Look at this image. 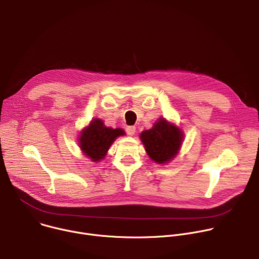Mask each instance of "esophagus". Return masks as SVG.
<instances>
[{
  "mask_svg": "<svg viewBox=\"0 0 259 259\" xmlns=\"http://www.w3.org/2000/svg\"><path fill=\"white\" fill-rule=\"evenodd\" d=\"M135 130H136L135 126H127L126 127V132L128 135H133L135 133Z\"/></svg>",
  "mask_w": 259,
  "mask_h": 259,
  "instance_id": "esophagus-1",
  "label": "esophagus"
}]
</instances>
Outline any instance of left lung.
I'll return each instance as SVG.
<instances>
[{"label": "left lung", "instance_id": "8db88e82", "mask_svg": "<svg viewBox=\"0 0 259 259\" xmlns=\"http://www.w3.org/2000/svg\"><path fill=\"white\" fill-rule=\"evenodd\" d=\"M182 138L181 130L165 119H160L152 129L140 134L147 155L158 164L167 163L176 156Z\"/></svg>", "mask_w": 259, "mask_h": 259}]
</instances>
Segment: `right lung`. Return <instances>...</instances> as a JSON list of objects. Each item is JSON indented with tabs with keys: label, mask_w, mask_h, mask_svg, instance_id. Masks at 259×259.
Instances as JSON below:
<instances>
[{
	"label": "right lung",
	"mask_w": 259,
	"mask_h": 259,
	"mask_svg": "<svg viewBox=\"0 0 259 259\" xmlns=\"http://www.w3.org/2000/svg\"><path fill=\"white\" fill-rule=\"evenodd\" d=\"M124 134V130L105 127L101 120L96 119L91 121L90 125L82 131L79 139L80 147L86 156L92 161L97 162L105 157L106 152L115 139Z\"/></svg>",
	"instance_id": "right-lung-1"
}]
</instances>
